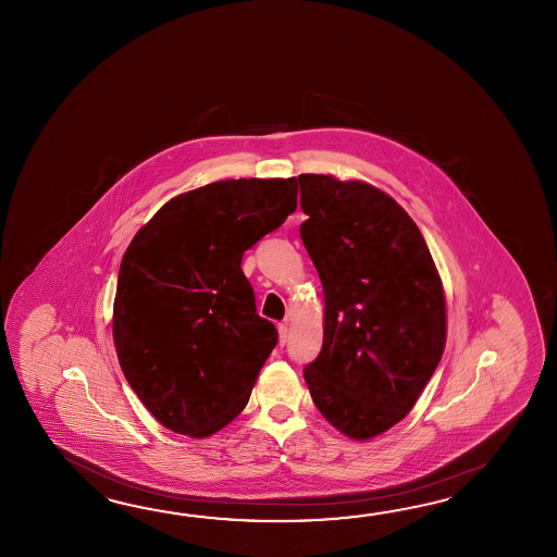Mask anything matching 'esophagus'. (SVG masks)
I'll list each match as a JSON object with an SVG mask.
<instances>
[{"mask_svg": "<svg viewBox=\"0 0 557 557\" xmlns=\"http://www.w3.org/2000/svg\"><path fill=\"white\" fill-rule=\"evenodd\" d=\"M288 341V326L286 324H278V344L284 346Z\"/></svg>", "mask_w": 557, "mask_h": 557, "instance_id": "1", "label": "esophagus"}]
</instances>
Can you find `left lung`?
I'll list each match as a JSON object with an SVG mask.
<instances>
[{"label": "left lung", "mask_w": 557, "mask_h": 557, "mask_svg": "<svg viewBox=\"0 0 557 557\" xmlns=\"http://www.w3.org/2000/svg\"><path fill=\"white\" fill-rule=\"evenodd\" d=\"M298 185L300 238L324 290L308 391L348 438H374L412 410L440 364L442 281L420 228L386 193L332 175H298Z\"/></svg>", "instance_id": "obj_1"}]
</instances>
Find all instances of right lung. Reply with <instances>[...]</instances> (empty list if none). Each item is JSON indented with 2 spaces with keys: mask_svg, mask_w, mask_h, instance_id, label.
Instances as JSON below:
<instances>
[{
  "mask_svg": "<svg viewBox=\"0 0 557 557\" xmlns=\"http://www.w3.org/2000/svg\"><path fill=\"white\" fill-rule=\"evenodd\" d=\"M296 209L293 178H231L163 205L119 267V364L163 426L207 438L249 403L278 343L257 314L245 250Z\"/></svg>",
  "mask_w": 557,
  "mask_h": 557,
  "instance_id": "add662e5",
  "label": "right lung"
}]
</instances>
